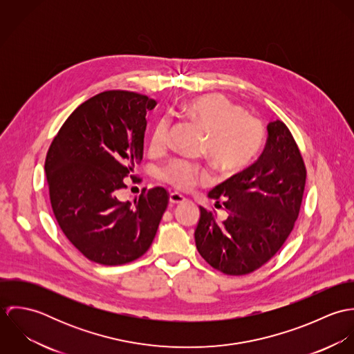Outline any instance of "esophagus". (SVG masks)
Returning <instances> with one entry per match:
<instances>
[{
	"mask_svg": "<svg viewBox=\"0 0 354 354\" xmlns=\"http://www.w3.org/2000/svg\"><path fill=\"white\" fill-rule=\"evenodd\" d=\"M185 201V198L177 192H171L169 195V203L173 205V204H178V203H183Z\"/></svg>",
	"mask_w": 354,
	"mask_h": 354,
	"instance_id": "obj_1",
	"label": "esophagus"
}]
</instances>
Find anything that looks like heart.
<instances>
[{
    "label": "heart",
    "instance_id": "obj_1",
    "mask_svg": "<svg viewBox=\"0 0 354 354\" xmlns=\"http://www.w3.org/2000/svg\"><path fill=\"white\" fill-rule=\"evenodd\" d=\"M180 113L205 132L203 151L223 174H236L250 167L264 143L263 124L234 102L221 94H207L183 102ZM170 124L156 122L151 136L153 151L169 145ZM158 177L176 189H191L198 181H208V171L196 163L173 159L158 170Z\"/></svg>",
    "mask_w": 354,
    "mask_h": 354
}]
</instances>
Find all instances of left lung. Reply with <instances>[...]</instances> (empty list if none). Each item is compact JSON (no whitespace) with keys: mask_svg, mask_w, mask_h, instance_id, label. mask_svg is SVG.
<instances>
[{"mask_svg":"<svg viewBox=\"0 0 354 354\" xmlns=\"http://www.w3.org/2000/svg\"><path fill=\"white\" fill-rule=\"evenodd\" d=\"M268 139L259 159L208 192L215 207H225L222 222L201 207L196 248L215 270L245 275L281 250L295 227L303 202L306 170L288 127L267 125Z\"/></svg>","mask_w":354,"mask_h":354,"instance_id":"left-lung-1","label":"left lung"}]
</instances>
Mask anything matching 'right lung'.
Wrapping results in <instances>:
<instances>
[{
	"label": "right lung",
	"mask_w": 354,
	"mask_h": 354,
	"mask_svg": "<svg viewBox=\"0 0 354 354\" xmlns=\"http://www.w3.org/2000/svg\"><path fill=\"white\" fill-rule=\"evenodd\" d=\"M155 104L131 91L101 93L66 118L46 155L54 216L75 248L98 264L120 266L147 252L167 207L162 187L143 188L133 203L115 196L143 158L146 114Z\"/></svg>",
	"instance_id": "1"
}]
</instances>
